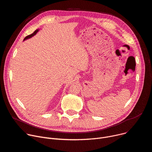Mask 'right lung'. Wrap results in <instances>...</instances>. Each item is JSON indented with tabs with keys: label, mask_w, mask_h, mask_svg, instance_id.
<instances>
[{
	"label": "right lung",
	"mask_w": 152,
	"mask_h": 152,
	"mask_svg": "<svg viewBox=\"0 0 152 152\" xmlns=\"http://www.w3.org/2000/svg\"><path fill=\"white\" fill-rule=\"evenodd\" d=\"M38 31H39V29H37V30H35L34 32V33H32V34H31V35H28V36H26L25 38H24V40H26V39H29V38H31V37H32L33 36H34L38 32Z\"/></svg>",
	"instance_id": "obj_1"
}]
</instances>
